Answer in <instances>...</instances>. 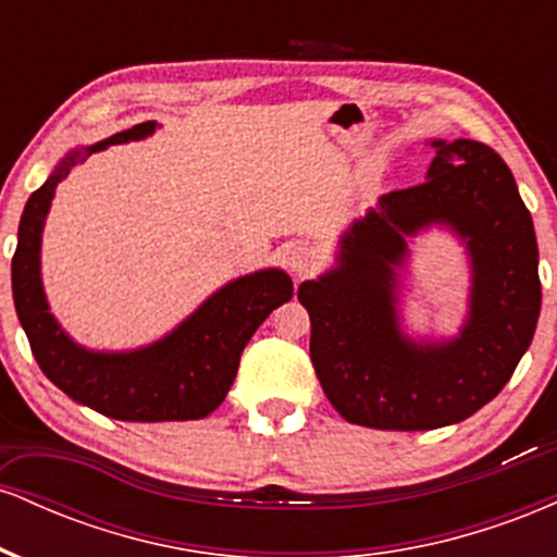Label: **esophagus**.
<instances>
[{"label":"esophagus","mask_w":557,"mask_h":557,"mask_svg":"<svg viewBox=\"0 0 557 557\" xmlns=\"http://www.w3.org/2000/svg\"><path fill=\"white\" fill-rule=\"evenodd\" d=\"M287 267H290V272L296 274V277H306V274H311L319 267V253L317 248L311 246H296L290 251V257H287Z\"/></svg>","instance_id":"34e87169"}]
</instances>
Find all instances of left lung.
<instances>
[{"label": "left lung", "instance_id": "left-lung-1", "mask_svg": "<svg viewBox=\"0 0 557 557\" xmlns=\"http://www.w3.org/2000/svg\"><path fill=\"white\" fill-rule=\"evenodd\" d=\"M426 181L380 196L343 233L337 267L306 280L311 363L335 411L372 430L458 424L487 406L532 343L542 306L534 222L508 164L479 140H432ZM450 226L472 261L470 317L450 342H411L397 322L406 237Z\"/></svg>", "mask_w": 557, "mask_h": 557}]
</instances>
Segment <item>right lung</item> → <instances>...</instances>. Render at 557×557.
I'll use <instances>...</instances> for the list:
<instances>
[{"mask_svg": "<svg viewBox=\"0 0 557 557\" xmlns=\"http://www.w3.org/2000/svg\"><path fill=\"white\" fill-rule=\"evenodd\" d=\"M157 123H140L99 144L75 149L25 203L12 257V298L41 372L75 403L120 421L203 419L225 400L240 354L259 324L293 298L283 270L233 280L209 296L162 341L136 350H88L60 327L41 285V233L54 188L75 164L112 144L140 140Z\"/></svg>", "mask_w": 557, "mask_h": 557, "instance_id": "1", "label": "right lung"}]
</instances>
